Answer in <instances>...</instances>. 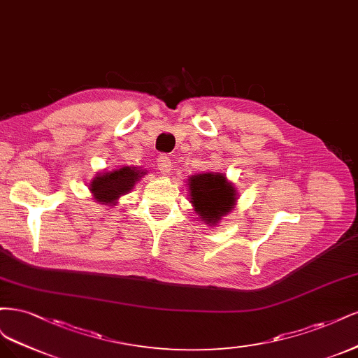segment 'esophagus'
I'll list each match as a JSON object with an SVG mask.
<instances>
[{"label": "esophagus", "instance_id": "1", "mask_svg": "<svg viewBox=\"0 0 358 358\" xmlns=\"http://www.w3.org/2000/svg\"><path fill=\"white\" fill-rule=\"evenodd\" d=\"M156 165H157V169L160 174L164 176H168L171 172V168H172V164H171V159L165 155H160L157 159H156Z\"/></svg>", "mask_w": 358, "mask_h": 358}]
</instances>
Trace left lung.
Wrapping results in <instances>:
<instances>
[{"instance_id":"1","label":"left lung","mask_w":358,"mask_h":358,"mask_svg":"<svg viewBox=\"0 0 358 358\" xmlns=\"http://www.w3.org/2000/svg\"><path fill=\"white\" fill-rule=\"evenodd\" d=\"M190 202L208 224H215L220 217L232 211L236 202L235 189L222 174H199L189 178Z\"/></svg>"}]
</instances>
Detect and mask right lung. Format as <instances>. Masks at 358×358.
I'll return each mask as SVG.
<instances>
[{
	"label": "right lung",
	"mask_w": 358,
	"mask_h": 358,
	"mask_svg": "<svg viewBox=\"0 0 358 358\" xmlns=\"http://www.w3.org/2000/svg\"><path fill=\"white\" fill-rule=\"evenodd\" d=\"M144 174V171L123 166L117 171L98 176L90 182V190L101 203H113L117 201L119 196L129 192L135 186V181L140 180Z\"/></svg>",
	"instance_id": "add662e5"
}]
</instances>
